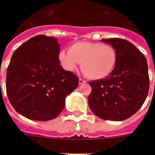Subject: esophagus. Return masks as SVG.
<instances>
[{"instance_id":"esophagus-1","label":"esophagus","mask_w":155,"mask_h":155,"mask_svg":"<svg viewBox=\"0 0 155 155\" xmlns=\"http://www.w3.org/2000/svg\"><path fill=\"white\" fill-rule=\"evenodd\" d=\"M84 83L85 80H82V79H80V80H79V84H84Z\"/></svg>"}]
</instances>
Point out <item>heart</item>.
<instances>
[{
    "mask_svg": "<svg viewBox=\"0 0 155 155\" xmlns=\"http://www.w3.org/2000/svg\"><path fill=\"white\" fill-rule=\"evenodd\" d=\"M58 59L65 70L74 71L81 63V70L90 80H98L108 76L117 62V53L111 45L101 42H78L61 51Z\"/></svg>",
    "mask_w": 155,
    "mask_h": 155,
    "instance_id": "b5f03b06",
    "label": "heart"
}]
</instances>
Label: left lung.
Listing matches in <instances>:
<instances>
[{"instance_id": "left-lung-1", "label": "left lung", "mask_w": 155, "mask_h": 155, "mask_svg": "<svg viewBox=\"0 0 155 155\" xmlns=\"http://www.w3.org/2000/svg\"><path fill=\"white\" fill-rule=\"evenodd\" d=\"M101 41L115 48L117 62L108 76L88 83L92 87L88 105L103 120H124L137 113L147 99L150 87L147 58L127 40Z\"/></svg>"}]
</instances>
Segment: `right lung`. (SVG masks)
Masks as SVG:
<instances>
[{
    "instance_id": "add662e5",
    "label": "right lung",
    "mask_w": 155,
    "mask_h": 155,
    "mask_svg": "<svg viewBox=\"0 0 155 155\" xmlns=\"http://www.w3.org/2000/svg\"><path fill=\"white\" fill-rule=\"evenodd\" d=\"M55 38L33 37L16 50L7 68L6 92L14 109L35 120L57 117L79 78L60 65Z\"/></svg>"
}]
</instances>
